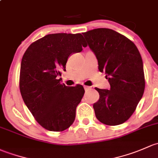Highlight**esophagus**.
Masks as SVG:
<instances>
[{"mask_svg": "<svg viewBox=\"0 0 158 158\" xmlns=\"http://www.w3.org/2000/svg\"><path fill=\"white\" fill-rule=\"evenodd\" d=\"M84 88L85 90H88L91 89V87H89V86H84Z\"/></svg>", "mask_w": 158, "mask_h": 158, "instance_id": "1", "label": "esophagus"}]
</instances>
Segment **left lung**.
Instances as JSON below:
<instances>
[{"label": "left lung", "mask_w": 158, "mask_h": 158, "mask_svg": "<svg viewBox=\"0 0 158 158\" xmlns=\"http://www.w3.org/2000/svg\"><path fill=\"white\" fill-rule=\"evenodd\" d=\"M105 72L110 90L96 87L100 99L94 104L96 117L107 126H118L131 117L145 87L143 62L132 41L115 31L98 28L83 32Z\"/></svg>", "instance_id": "1"}]
</instances>
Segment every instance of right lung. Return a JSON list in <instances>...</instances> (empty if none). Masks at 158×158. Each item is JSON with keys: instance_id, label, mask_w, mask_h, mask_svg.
Listing matches in <instances>:
<instances>
[{"instance_id": "1", "label": "right lung", "mask_w": 158, "mask_h": 158, "mask_svg": "<svg viewBox=\"0 0 158 158\" xmlns=\"http://www.w3.org/2000/svg\"><path fill=\"white\" fill-rule=\"evenodd\" d=\"M87 46L81 34H48L32 43L23 56L19 90L37 123L52 131H62L73 124L76 108L84 94L82 85L61 84L69 55Z\"/></svg>"}]
</instances>
